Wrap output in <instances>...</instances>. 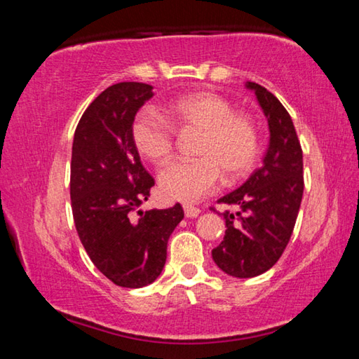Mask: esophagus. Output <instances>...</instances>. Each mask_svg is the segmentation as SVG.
<instances>
[{"mask_svg": "<svg viewBox=\"0 0 359 359\" xmlns=\"http://www.w3.org/2000/svg\"><path fill=\"white\" fill-rule=\"evenodd\" d=\"M184 212L187 218H196L199 214H201V210L198 208H194V205H188V204L184 205Z\"/></svg>", "mask_w": 359, "mask_h": 359, "instance_id": "esophagus-1", "label": "esophagus"}]
</instances>
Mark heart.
<instances>
[{
  "label": "heart",
  "instance_id": "b5f03b06",
  "mask_svg": "<svg viewBox=\"0 0 359 359\" xmlns=\"http://www.w3.org/2000/svg\"><path fill=\"white\" fill-rule=\"evenodd\" d=\"M166 118L151 109H142L131 123V139L139 154L163 165L174 151V130L201 131L194 145V160L175 161L160 174L163 196L194 203L217 187L222 172L239 179L255 165L259 136L255 120L234 112L231 102L215 93H190L169 102Z\"/></svg>",
  "mask_w": 359,
  "mask_h": 359
}]
</instances>
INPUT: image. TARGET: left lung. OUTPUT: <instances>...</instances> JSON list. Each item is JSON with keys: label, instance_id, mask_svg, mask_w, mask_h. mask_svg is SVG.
<instances>
[{"label": "left lung", "instance_id": "1", "mask_svg": "<svg viewBox=\"0 0 359 359\" xmlns=\"http://www.w3.org/2000/svg\"><path fill=\"white\" fill-rule=\"evenodd\" d=\"M269 125L263 166L244 185L218 199L236 212L220 214L226 223L222 244L212 250L228 276L250 278L274 266L293 234L304 193L302 149L287 109L264 87L247 82Z\"/></svg>", "mask_w": 359, "mask_h": 359}]
</instances>
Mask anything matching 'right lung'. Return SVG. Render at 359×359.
<instances>
[{
  "label": "right lung",
  "mask_w": 359,
  "mask_h": 359,
  "mask_svg": "<svg viewBox=\"0 0 359 359\" xmlns=\"http://www.w3.org/2000/svg\"><path fill=\"white\" fill-rule=\"evenodd\" d=\"M151 85L120 82L106 88L79 120L71 156V208L85 252L109 280L141 288L161 274L169 236L184 209L141 210L155 179L131 139L136 112Z\"/></svg>",
  "instance_id": "obj_1"
}]
</instances>
